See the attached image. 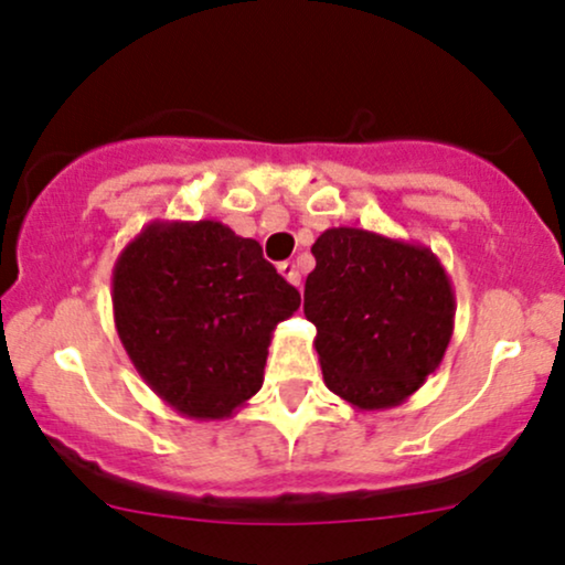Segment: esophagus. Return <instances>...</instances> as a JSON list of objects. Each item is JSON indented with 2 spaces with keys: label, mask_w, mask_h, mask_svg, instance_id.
<instances>
[{
  "label": "esophagus",
  "mask_w": 565,
  "mask_h": 565,
  "mask_svg": "<svg viewBox=\"0 0 565 565\" xmlns=\"http://www.w3.org/2000/svg\"><path fill=\"white\" fill-rule=\"evenodd\" d=\"M277 269H280V275L285 277V280H288L290 285H301V271L296 269V264L294 262H282V264H277Z\"/></svg>",
  "instance_id": "34e87169"
}]
</instances>
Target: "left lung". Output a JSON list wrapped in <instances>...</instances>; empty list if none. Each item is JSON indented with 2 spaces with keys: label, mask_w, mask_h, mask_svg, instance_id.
<instances>
[{
  "label": "left lung",
  "mask_w": 565,
  "mask_h": 565,
  "mask_svg": "<svg viewBox=\"0 0 565 565\" xmlns=\"http://www.w3.org/2000/svg\"><path fill=\"white\" fill-rule=\"evenodd\" d=\"M311 254L303 315L317 328L324 386L356 409L396 407L452 341L449 275L426 245L356 227L324 230Z\"/></svg>",
  "instance_id": "obj_1"
}]
</instances>
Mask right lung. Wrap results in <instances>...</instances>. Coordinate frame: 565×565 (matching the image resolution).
<instances>
[{
  "label": "right lung",
  "mask_w": 565,
  "mask_h": 565,
  "mask_svg": "<svg viewBox=\"0 0 565 565\" xmlns=\"http://www.w3.org/2000/svg\"><path fill=\"white\" fill-rule=\"evenodd\" d=\"M113 320L161 399L224 420L262 388L271 333L301 296L262 245L214 218L150 222L113 267Z\"/></svg>",
  "instance_id": "obj_1"
}]
</instances>
